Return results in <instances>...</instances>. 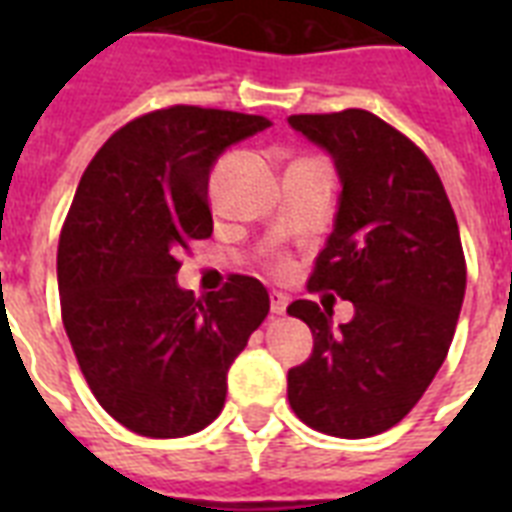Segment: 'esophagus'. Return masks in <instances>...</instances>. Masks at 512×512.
Segmentation results:
<instances>
[{"label": "esophagus", "mask_w": 512, "mask_h": 512, "mask_svg": "<svg viewBox=\"0 0 512 512\" xmlns=\"http://www.w3.org/2000/svg\"><path fill=\"white\" fill-rule=\"evenodd\" d=\"M287 305H289V297L284 295V292H276V289H273V292H271V313L281 316V313H287Z\"/></svg>", "instance_id": "1"}]
</instances>
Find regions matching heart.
Instances as JSON below:
<instances>
[{
  "label": "heart",
  "instance_id": "heart-1",
  "mask_svg": "<svg viewBox=\"0 0 512 512\" xmlns=\"http://www.w3.org/2000/svg\"><path fill=\"white\" fill-rule=\"evenodd\" d=\"M284 265H287V260H284V257H273V260H271V268H273V271H281Z\"/></svg>",
  "mask_w": 512,
  "mask_h": 512
}]
</instances>
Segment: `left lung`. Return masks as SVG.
I'll list each match as a JSON object with an SVG mask.
<instances>
[{
  "label": "left lung",
  "instance_id": "1",
  "mask_svg": "<svg viewBox=\"0 0 512 512\" xmlns=\"http://www.w3.org/2000/svg\"><path fill=\"white\" fill-rule=\"evenodd\" d=\"M289 124L335 156L340 209L308 289L350 300L356 316L295 300L313 353L287 374L292 412L337 438H369L412 412L444 364L462 297L465 252L436 167L404 132L364 108L295 114Z\"/></svg>",
  "mask_w": 512,
  "mask_h": 512
}]
</instances>
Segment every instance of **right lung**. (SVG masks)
<instances>
[{
  "instance_id": "obj_1",
  "label": "right lung",
  "mask_w": 512,
  "mask_h": 512,
  "mask_svg": "<svg viewBox=\"0 0 512 512\" xmlns=\"http://www.w3.org/2000/svg\"><path fill=\"white\" fill-rule=\"evenodd\" d=\"M265 116L170 106L132 119L87 164L58 241L60 316L92 396L148 438L199 433L223 412L225 374L268 316L233 273L220 292L177 287L180 255L212 236L209 170Z\"/></svg>"
}]
</instances>
